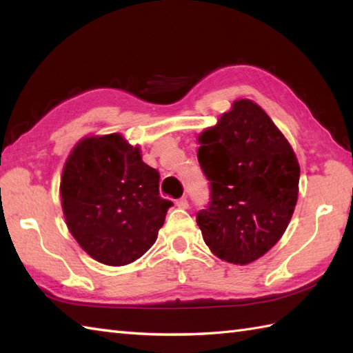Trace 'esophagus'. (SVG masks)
Returning <instances> with one entry per match:
<instances>
[{"mask_svg":"<svg viewBox=\"0 0 353 353\" xmlns=\"http://www.w3.org/2000/svg\"><path fill=\"white\" fill-rule=\"evenodd\" d=\"M176 206L181 208V209H186V208H188V200H186V197L179 199V200L176 201Z\"/></svg>","mask_w":353,"mask_h":353,"instance_id":"esophagus-1","label":"esophagus"}]
</instances>
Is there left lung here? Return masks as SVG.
I'll use <instances>...</instances> for the list:
<instances>
[{"label": "left lung", "instance_id": "left-lung-1", "mask_svg": "<svg viewBox=\"0 0 353 353\" xmlns=\"http://www.w3.org/2000/svg\"><path fill=\"white\" fill-rule=\"evenodd\" d=\"M199 163L211 201L197 212L206 245L245 265L282 238L294 212L301 167L292 147L252 100H236L199 137Z\"/></svg>", "mask_w": 353, "mask_h": 353}]
</instances>
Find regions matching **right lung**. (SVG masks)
I'll return each instance as SVG.
<instances>
[{
	"instance_id": "1",
	"label": "right lung",
	"mask_w": 353,
	"mask_h": 353,
	"mask_svg": "<svg viewBox=\"0 0 353 353\" xmlns=\"http://www.w3.org/2000/svg\"><path fill=\"white\" fill-rule=\"evenodd\" d=\"M159 177L121 133L77 142L63 165L61 197L66 226L89 256L127 265L154 244L172 205L159 196Z\"/></svg>"
}]
</instances>
